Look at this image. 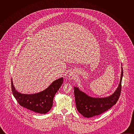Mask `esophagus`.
Returning <instances> with one entry per match:
<instances>
[{
    "mask_svg": "<svg viewBox=\"0 0 134 134\" xmlns=\"http://www.w3.org/2000/svg\"><path fill=\"white\" fill-rule=\"evenodd\" d=\"M68 77H69V79L72 80V79H74V77H75V74H74L73 72H70V73L69 74Z\"/></svg>",
    "mask_w": 134,
    "mask_h": 134,
    "instance_id": "esophagus-1",
    "label": "esophagus"
}]
</instances>
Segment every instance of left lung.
Returning a JSON list of instances; mask_svg holds the SVG:
<instances>
[{
    "label": "left lung",
    "mask_w": 134,
    "mask_h": 134,
    "mask_svg": "<svg viewBox=\"0 0 134 134\" xmlns=\"http://www.w3.org/2000/svg\"><path fill=\"white\" fill-rule=\"evenodd\" d=\"M122 76L123 69L121 64V73L118 87L112 95L107 97H91L78 87L74 86L75 103L78 111L84 117L90 118L103 113L116 104L121 93Z\"/></svg>",
    "instance_id": "obj_1"
}]
</instances>
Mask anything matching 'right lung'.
<instances>
[{
  "label": "right lung",
  "instance_id": "add662e5",
  "mask_svg": "<svg viewBox=\"0 0 134 134\" xmlns=\"http://www.w3.org/2000/svg\"><path fill=\"white\" fill-rule=\"evenodd\" d=\"M11 82L12 93L20 105L35 112L45 114L51 110L53 98L63 83V78L61 77L53 81L43 91L31 94L18 92L15 90L12 79Z\"/></svg>",
  "mask_w": 134,
  "mask_h": 134
}]
</instances>
